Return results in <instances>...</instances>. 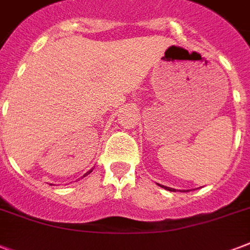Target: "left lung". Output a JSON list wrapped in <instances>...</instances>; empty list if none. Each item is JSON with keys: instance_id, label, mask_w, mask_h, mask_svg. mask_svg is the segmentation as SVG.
Listing matches in <instances>:
<instances>
[{"instance_id": "obj_1", "label": "left lung", "mask_w": 250, "mask_h": 250, "mask_svg": "<svg viewBox=\"0 0 250 250\" xmlns=\"http://www.w3.org/2000/svg\"><path fill=\"white\" fill-rule=\"evenodd\" d=\"M161 187H162V186H161ZM164 188H165V189H167V190H171V192H174V190H175V189H172V188H170V187H164Z\"/></svg>"}]
</instances>
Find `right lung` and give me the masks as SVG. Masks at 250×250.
<instances>
[{
  "label": "right lung",
  "mask_w": 250,
  "mask_h": 250,
  "mask_svg": "<svg viewBox=\"0 0 250 250\" xmlns=\"http://www.w3.org/2000/svg\"><path fill=\"white\" fill-rule=\"evenodd\" d=\"M90 172H92V170H89V171H88V172H86V174H85V175H88V174H90ZM85 175H84V176H85Z\"/></svg>",
  "instance_id": "obj_1"
}]
</instances>
